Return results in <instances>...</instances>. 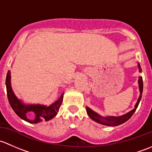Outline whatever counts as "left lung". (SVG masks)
Returning a JSON list of instances; mask_svg holds the SVG:
<instances>
[{
  "label": "left lung",
  "mask_w": 152,
  "mask_h": 152,
  "mask_svg": "<svg viewBox=\"0 0 152 152\" xmlns=\"http://www.w3.org/2000/svg\"><path fill=\"white\" fill-rule=\"evenodd\" d=\"M139 70L140 72H141L140 69V65L138 64ZM138 83H139V88H140V94L139 96V99L137 100V103H136L135 106H134V108L132 110H131L130 112L127 113L125 115H121V116H107V117H102L99 115H98L97 113H96L95 112H94L93 110H91L89 107H86V111L88 115H89L91 119H93L94 121H95L96 122L101 124L105 125V126H118V125L121 124L126 122V121L129 119V118L132 117V115H133L134 113L135 112L136 109H137V106H138L139 102H140V99L142 97V93H143V78L142 77H140L138 80Z\"/></svg>",
  "instance_id": "8db88e82"
}]
</instances>
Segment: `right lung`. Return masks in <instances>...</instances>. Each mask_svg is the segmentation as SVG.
<instances>
[{"instance_id": "obj_1", "label": "right lung", "mask_w": 152, "mask_h": 152, "mask_svg": "<svg viewBox=\"0 0 152 152\" xmlns=\"http://www.w3.org/2000/svg\"><path fill=\"white\" fill-rule=\"evenodd\" d=\"M10 71H8L6 78V92H7V97L9 99V104L11 107L15 111V113L20 118L28 122L31 124H37L45 119V121H48L55 117L57 114L58 111L61 107L62 101H63L64 94L61 95L59 99L50 106H44L40 104H31V105H26L23 104L19 100L14 94L11 87L10 83ZM28 112H34L36 115V118L34 120H30L26 116V113Z\"/></svg>"}]
</instances>
